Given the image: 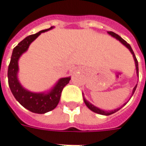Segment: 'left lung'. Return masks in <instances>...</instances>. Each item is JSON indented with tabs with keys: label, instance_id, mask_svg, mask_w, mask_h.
Here are the masks:
<instances>
[{
	"label": "left lung",
	"instance_id": "left-lung-1",
	"mask_svg": "<svg viewBox=\"0 0 146 146\" xmlns=\"http://www.w3.org/2000/svg\"><path fill=\"white\" fill-rule=\"evenodd\" d=\"M108 35H110L111 36H112L113 38H116L117 40H119V42L123 44V45H124L127 48L131 51V54L133 55V57H134V62H135V66H136V72H137V75H138V63H137V58H136V56H135V55H134V51H133V49L131 48V45L128 44L127 42H126L125 40H123V38H121L120 36H119L118 35H116L115 33H114V32L112 31H108ZM137 85L134 86V88L133 89V92H132V95L134 94V91H135V90H136V88H137ZM83 101H84L85 104H86V105L87 106L88 108H90L91 111H93L94 112H96V113H98V114H100V115H111L113 114V113H115V112H116L117 111H119V109H120L123 106H124L125 104H124L121 108H117V109H115V110H112V111H105V110H102V109H101V108H98V107H96V106H94V104H92L91 103H90L89 101H86V99H85L84 97H83Z\"/></svg>",
	"mask_w": 146,
	"mask_h": 146
}]
</instances>
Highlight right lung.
<instances>
[{"label": "right lung", "instance_id": "obj_1", "mask_svg": "<svg viewBox=\"0 0 146 146\" xmlns=\"http://www.w3.org/2000/svg\"><path fill=\"white\" fill-rule=\"evenodd\" d=\"M52 28L53 27L46 30H42L37 34L27 36L19 42L12 51L11 61L8 69L9 87L16 101H18L19 103L27 110L38 114L46 113L53 110L57 106L60 99L62 90L65 86L69 83L71 77L60 78L47 94L33 93L23 87L19 82L17 77L19 71L18 61L22 54L28 49L32 42H34L42 33L48 31Z\"/></svg>", "mask_w": 146, "mask_h": 146}]
</instances>
